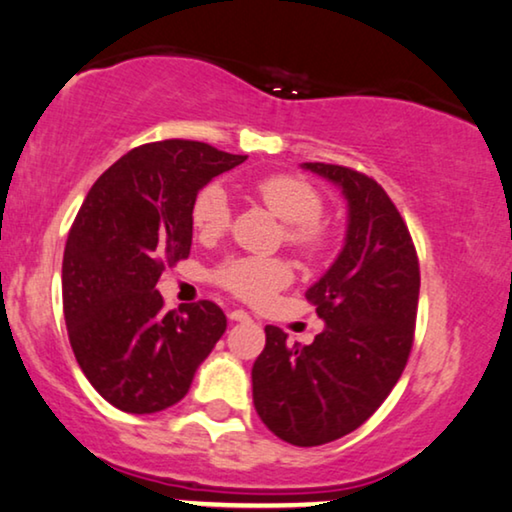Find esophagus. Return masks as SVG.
Returning <instances> with one entry per match:
<instances>
[{
	"label": "esophagus",
	"mask_w": 512,
	"mask_h": 512,
	"mask_svg": "<svg viewBox=\"0 0 512 512\" xmlns=\"http://www.w3.org/2000/svg\"><path fill=\"white\" fill-rule=\"evenodd\" d=\"M229 320H234V322H250V315L246 311H241V308H236V311H229Z\"/></svg>",
	"instance_id": "1"
}]
</instances>
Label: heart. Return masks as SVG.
I'll use <instances>...</instances> for the list:
<instances>
[{"label": "heart", "instance_id": "obj_1", "mask_svg": "<svg viewBox=\"0 0 512 512\" xmlns=\"http://www.w3.org/2000/svg\"><path fill=\"white\" fill-rule=\"evenodd\" d=\"M255 194L273 215L287 222V241L304 253H318L325 243L320 225L322 197L294 176H266ZM229 201L218 183L206 185L192 204V225L204 236H220L229 227ZM215 283L248 304H264L292 280V266L278 257H229L213 273Z\"/></svg>", "mask_w": 512, "mask_h": 512}]
</instances>
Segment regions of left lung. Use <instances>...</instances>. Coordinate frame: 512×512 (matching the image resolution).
<instances>
[{
    "label": "left lung",
    "instance_id": "1",
    "mask_svg": "<svg viewBox=\"0 0 512 512\" xmlns=\"http://www.w3.org/2000/svg\"><path fill=\"white\" fill-rule=\"evenodd\" d=\"M301 167L341 187L348 232L334 264L306 290L325 329L301 345L266 325L253 401L278 438L313 448L362 427L397 385L413 348L420 262L401 213L373 178L325 162Z\"/></svg>",
    "mask_w": 512,
    "mask_h": 512
}]
</instances>
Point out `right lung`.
<instances>
[{
  "mask_svg": "<svg viewBox=\"0 0 512 512\" xmlns=\"http://www.w3.org/2000/svg\"><path fill=\"white\" fill-rule=\"evenodd\" d=\"M246 160L201 141H155L90 187L64 248L62 306L76 362L111 406L134 415L174 406L225 334L218 304L164 313L155 285L190 255L201 187Z\"/></svg>",
  "mask_w": 512,
  "mask_h": 512,
  "instance_id": "1",
  "label": "right lung"
}]
</instances>
